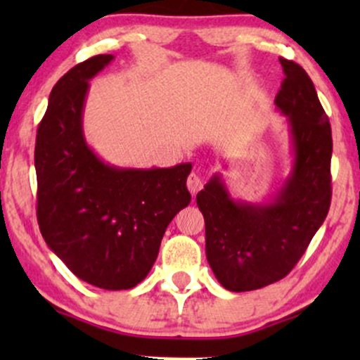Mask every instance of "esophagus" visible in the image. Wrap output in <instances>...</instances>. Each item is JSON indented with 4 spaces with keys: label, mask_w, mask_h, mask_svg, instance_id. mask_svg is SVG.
<instances>
[{
    "label": "esophagus",
    "mask_w": 360,
    "mask_h": 360,
    "mask_svg": "<svg viewBox=\"0 0 360 360\" xmlns=\"http://www.w3.org/2000/svg\"><path fill=\"white\" fill-rule=\"evenodd\" d=\"M203 177L200 174H196V172H193V174H189L188 177V189L191 191V194H196L200 191L201 188H203Z\"/></svg>",
    "instance_id": "1"
}]
</instances>
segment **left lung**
<instances>
[{
  "label": "left lung",
  "instance_id": "8db88e82",
  "mask_svg": "<svg viewBox=\"0 0 360 360\" xmlns=\"http://www.w3.org/2000/svg\"><path fill=\"white\" fill-rule=\"evenodd\" d=\"M284 79L276 106L288 117L295 162L272 203L233 201L214 174L196 194L205 217L206 259L229 291L259 289L286 278L325 221L332 201V128L313 81L279 59Z\"/></svg>",
  "mask_w": 360,
  "mask_h": 360
}]
</instances>
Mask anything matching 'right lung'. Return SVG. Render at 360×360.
I'll list each match as a JSON object with an SVG mask.
<instances>
[{"instance_id": "obj_1", "label": "right lung", "mask_w": 360, "mask_h": 360, "mask_svg": "<svg viewBox=\"0 0 360 360\" xmlns=\"http://www.w3.org/2000/svg\"><path fill=\"white\" fill-rule=\"evenodd\" d=\"M113 60L100 53L52 88L35 140L37 220L44 240L77 278L118 291L146 279L167 225L191 201V164L108 166L88 147L82 108L89 79Z\"/></svg>"}]
</instances>
